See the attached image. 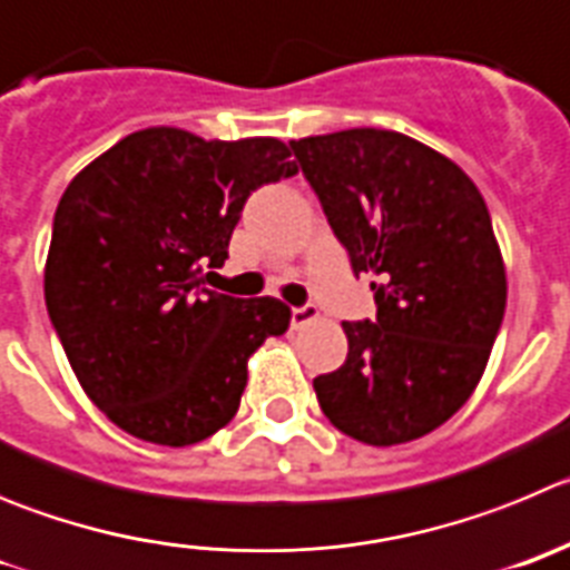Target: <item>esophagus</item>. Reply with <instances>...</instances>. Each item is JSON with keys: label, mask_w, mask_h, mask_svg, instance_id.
I'll return each mask as SVG.
<instances>
[{"label": "esophagus", "mask_w": 570, "mask_h": 570, "mask_svg": "<svg viewBox=\"0 0 570 570\" xmlns=\"http://www.w3.org/2000/svg\"><path fill=\"white\" fill-rule=\"evenodd\" d=\"M317 317H321L317 306H295V309H292V330H304V326L315 323Z\"/></svg>", "instance_id": "obj_1"}]
</instances>
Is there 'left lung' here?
I'll return each instance as SVG.
<instances>
[{
	"mask_svg": "<svg viewBox=\"0 0 570 570\" xmlns=\"http://www.w3.org/2000/svg\"><path fill=\"white\" fill-rule=\"evenodd\" d=\"M292 150L377 304L374 321L343 323L346 363L315 377L317 403L366 445L423 438L471 397L505 315L489 207L458 164L403 132L355 127Z\"/></svg>",
	"mask_w": 570,
	"mask_h": 570,
	"instance_id": "1",
	"label": "left lung"
}]
</instances>
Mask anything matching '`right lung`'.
Returning <instances> with one entry per match:
<instances>
[{
    "instance_id": "right-lung-1",
    "label": "right lung",
    "mask_w": 570,
    "mask_h": 570,
    "mask_svg": "<svg viewBox=\"0 0 570 570\" xmlns=\"http://www.w3.org/2000/svg\"><path fill=\"white\" fill-rule=\"evenodd\" d=\"M278 138L147 127L90 161L53 218L45 304L81 389L147 443H202L235 417L255 348L289 330L278 297L202 286L244 202L297 173Z\"/></svg>"
}]
</instances>
